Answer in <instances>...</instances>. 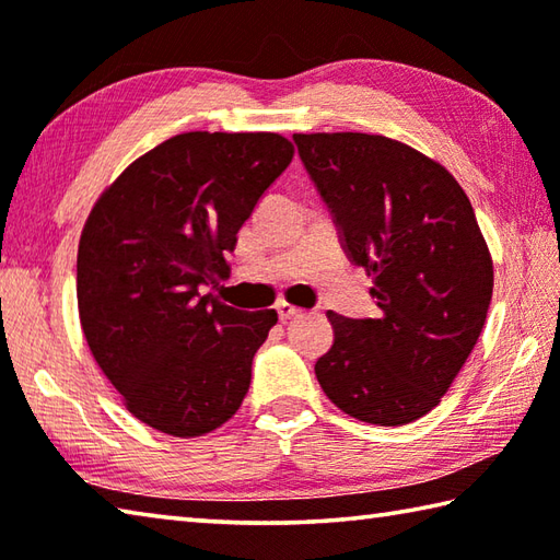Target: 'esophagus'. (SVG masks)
<instances>
[{"label":"esophagus","instance_id":"obj_1","mask_svg":"<svg viewBox=\"0 0 560 560\" xmlns=\"http://www.w3.org/2000/svg\"><path fill=\"white\" fill-rule=\"evenodd\" d=\"M275 310H278V317H280L282 322H288V319H292V317L302 315V310H300V307L290 305V302H285V300H280L278 305H275Z\"/></svg>","mask_w":560,"mask_h":560}]
</instances>
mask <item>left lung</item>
<instances>
[{
  "label": "left lung",
  "instance_id": "8db88e82",
  "mask_svg": "<svg viewBox=\"0 0 560 560\" xmlns=\"http://www.w3.org/2000/svg\"><path fill=\"white\" fill-rule=\"evenodd\" d=\"M292 140L381 310L374 319L327 312L335 345L315 364L319 386L364 423H413L447 394L492 302V255L472 203L443 164L390 137Z\"/></svg>",
  "mask_w": 560,
  "mask_h": 560
}]
</instances>
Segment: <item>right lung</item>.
Returning a JSON list of instances; mask_svg holds the SVG:
<instances>
[{
    "label": "right lung",
    "mask_w": 560,
    "mask_h": 560,
    "mask_svg": "<svg viewBox=\"0 0 560 560\" xmlns=\"http://www.w3.org/2000/svg\"><path fill=\"white\" fill-rule=\"evenodd\" d=\"M295 147L275 132H184L135 160L95 201L78 243V315L125 408L199 438L235 416L275 310L243 312L206 285Z\"/></svg>",
    "instance_id": "right-lung-1"
}]
</instances>
